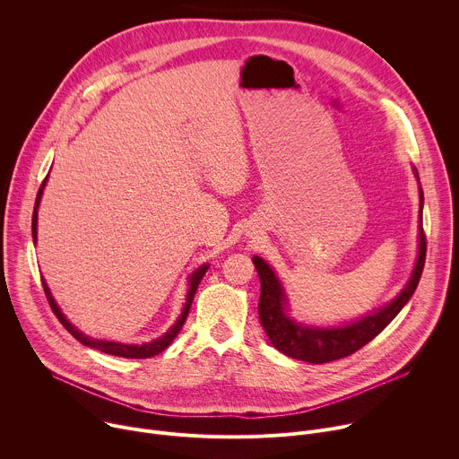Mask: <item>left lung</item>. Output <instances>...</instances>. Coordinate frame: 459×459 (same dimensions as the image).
I'll list each match as a JSON object with an SVG mask.
<instances>
[{
  "mask_svg": "<svg viewBox=\"0 0 459 459\" xmlns=\"http://www.w3.org/2000/svg\"><path fill=\"white\" fill-rule=\"evenodd\" d=\"M414 174L418 178V170L414 169ZM420 181V178H418ZM421 214H423V190L420 186V245H418V257L414 271L403 287V290L386 303L381 308H376L374 312L361 316L359 319L347 321L338 326H310L307 323H299L294 317L289 316V299L285 294V289L276 276V273L271 269V265L264 257L254 255L252 264L255 265L259 283H261V294L257 303L259 321L264 325V329L274 345L281 354L301 359L307 363H329L334 359H342L345 356L354 354L363 345L372 342L385 326L394 319L400 310L407 305V301L412 298L421 273L425 265L427 255V241L421 227Z\"/></svg>",
  "mask_w": 459,
  "mask_h": 459,
  "instance_id": "1",
  "label": "left lung"
}]
</instances>
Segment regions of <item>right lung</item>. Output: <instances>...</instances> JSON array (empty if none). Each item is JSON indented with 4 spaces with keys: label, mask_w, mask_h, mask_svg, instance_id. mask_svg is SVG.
Here are the masks:
<instances>
[{
    "label": "right lung",
    "mask_w": 459,
    "mask_h": 459,
    "mask_svg": "<svg viewBox=\"0 0 459 459\" xmlns=\"http://www.w3.org/2000/svg\"><path fill=\"white\" fill-rule=\"evenodd\" d=\"M47 178H48V176H47ZM47 178L43 179V183H41V186H39V190H38L36 204H34V214H32V239H34V243L38 241V209H39V202H41V195H43V188H45ZM207 271H209V264L202 265L200 269H195V271L188 276V290H186V298H185L183 310H181V314L178 316L176 323L170 326V329H169L163 336H160L158 340H152V342H149V343H142V345L119 343V342H107V340H94V338H91V336L83 334L82 331H78V329H76V326H74L67 317H65V314L61 312V308H59V307H57V303H56V299L52 298L50 289L47 287L45 280H41V283H43V290H45V296H47V301H48V305H50L52 312L56 314V317L59 319V323L65 326V329H67V331H69V333H71V334H73L80 343H83V345H87V347H91V349H96V351H100V352L110 354V356L133 358V359H143V358H152V356H156V354L163 352V351L172 343V340L178 336V333L181 331L183 323L186 321V316H188L190 305H192V301H194V294H195V290H198V285H200V281L204 280V276H205V273H207Z\"/></svg>",
    "instance_id": "obj_1"
}]
</instances>
